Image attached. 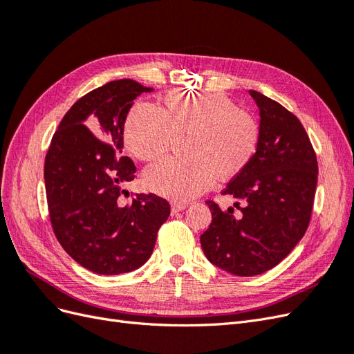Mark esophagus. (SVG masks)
I'll use <instances>...</instances> for the list:
<instances>
[{"mask_svg":"<svg viewBox=\"0 0 354 354\" xmlns=\"http://www.w3.org/2000/svg\"><path fill=\"white\" fill-rule=\"evenodd\" d=\"M186 203H180V202H174V203H171V214H177V212H180V211H185L186 209Z\"/></svg>","mask_w":354,"mask_h":354,"instance_id":"1","label":"esophagus"}]
</instances>
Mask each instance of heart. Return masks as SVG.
<instances>
[{
	"label": "heart",
	"instance_id": "b5f03b06",
	"mask_svg": "<svg viewBox=\"0 0 354 354\" xmlns=\"http://www.w3.org/2000/svg\"><path fill=\"white\" fill-rule=\"evenodd\" d=\"M177 134H190L189 158H168L146 169L145 180L155 194L189 201L208 190L214 177L239 176L260 145V127L223 93L171 91L164 111L147 102L133 104L125 120V145L143 162L164 156Z\"/></svg>",
	"mask_w": 354,
	"mask_h": 354
}]
</instances>
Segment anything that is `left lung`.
<instances>
[{
	"mask_svg": "<svg viewBox=\"0 0 354 354\" xmlns=\"http://www.w3.org/2000/svg\"><path fill=\"white\" fill-rule=\"evenodd\" d=\"M260 109V145L254 159L233 177L223 195L236 202L212 214L202 233L207 259L236 276L273 269L291 252L308 227L317 185V159L298 118L282 104L250 90Z\"/></svg>",
	"mask_w": 354,
	"mask_h": 354,
	"instance_id": "8db88e82",
	"label": "left lung"
}]
</instances>
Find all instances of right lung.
I'll list each match as a JSON object with an SVG mask.
<instances>
[{
  "mask_svg": "<svg viewBox=\"0 0 354 354\" xmlns=\"http://www.w3.org/2000/svg\"><path fill=\"white\" fill-rule=\"evenodd\" d=\"M151 91L134 80L104 84L72 106L51 138L44 164L51 226L63 250L94 273L143 266L169 216V203L153 194L122 201L136 177L133 160L120 155L125 120L137 95Z\"/></svg>",
  "mask_w": 354,
  "mask_h": 354,
  "instance_id": "add662e5",
  "label": "right lung"
}]
</instances>
